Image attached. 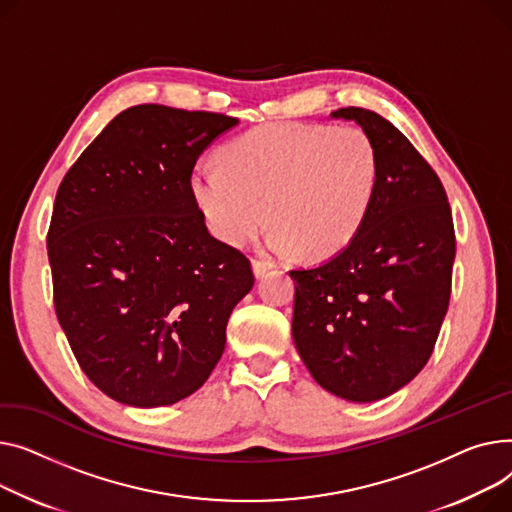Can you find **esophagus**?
Returning a JSON list of instances; mask_svg holds the SVG:
<instances>
[{
	"label": "esophagus",
	"instance_id": "obj_1",
	"mask_svg": "<svg viewBox=\"0 0 512 512\" xmlns=\"http://www.w3.org/2000/svg\"><path fill=\"white\" fill-rule=\"evenodd\" d=\"M270 268H273V266H270L268 262H262V260H254V262H252V270H254V277H256V279H262Z\"/></svg>",
	"mask_w": 512,
	"mask_h": 512
}]
</instances>
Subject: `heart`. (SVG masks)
<instances>
[{
    "instance_id": "b5f03b06",
    "label": "heart",
    "mask_w": 512,
    "mask_h": 512,
    "mask_svg": "<svg viewBox=\"0 0 512 512\" xmlns=\"http://www.w3.org/2000/svg\"><path fill=\"white\" fill-rule=\"evenodd\" d=\"M380 182L374 138L357 126L268 124L231 140L221 167L198 163L192 198L215 237L246 246L275 221L266 246L326 258L364 227Z\"/></svg>"
}]
</instances>
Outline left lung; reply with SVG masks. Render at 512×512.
<instances>
[{"label":"left lung","instance_id":"left-lung-1","mask_svg":"<svg viewBox=\"0 0 512 512\" xmlns=\"http://www.w3.org/2000/svg\"><path fill=\"white\" fill-rule=\"evenodd\" d=\"M330 117L374 138L380 182L353 242L289 273L291 335L324 390L372 403L409 384L432 355L450 299L453 215L438 175L393 124L362 107Z\"/></svg>","mask_w":512,"mask_h":512}]
</instances>
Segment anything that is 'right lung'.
Returning a JSON list of instances; mask_svg holds the SVG:
<instances>
[{"mask_svg": "<svg viewBox=\"0 0 512 512\" xmlns=\"http://www.w3.org/2000/svg\"><path fill=\"white\" fill-rule=\"evenodd\" d=\"M239 119L165 105L113 117L57 190L47 252L82 372L130 407L190 397L225 351L250 260L208 233L190 173Z\"/></svg>", "mask_w": 512, "mask_h": 512, "instance_id": "right-lung-1", "label": "right lung"}]
</instances>
